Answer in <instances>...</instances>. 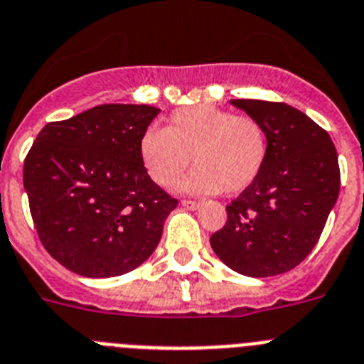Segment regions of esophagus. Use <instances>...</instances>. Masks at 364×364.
I'll use <instances>...</instances> for the list:
<instances>
[{
    "label": "esophagus",
    "mask_w": 364,
    "mask_h": 364,
    "mask_svg": "<svg viewBox=\"0 0 364 364\" xmlns=\"http://www.w3.org/2000/svg\"><path fill=\"white\" fill-rule=\"evenodd\" d=\"M181 205L185 206V208H188V210H196V208H199V206H201V201H192V199H183Z\"/></svg>",
    "instance_id": "34e87169"
}]
</instances>
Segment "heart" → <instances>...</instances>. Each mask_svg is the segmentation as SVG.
Here are the masks:
<instances>
[{"label":"heart","mask_w":364,"mask_h":364,"mask_svg":"<svg viewBox=\"0 0 364 364\" xmlns=\"http://www.w3.org/2000/svg\"><path fill=\"white\" fill-rule=\"evenodd\" d=\"M268 132L257 117L215 107H190L170 117L168 129L150 127L139 154L146 172L170 186L192 163L185 188L201 194H239L259 178L268 159Z\"/></svg>","instance_id":"1"}]
</instances>
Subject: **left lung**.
I'll return each instance as SVG.
<instances>
[{
	"label": "left lung",
	"instance_id": "obj_1",
	"mask_svg": "<svg viewBox=\"0 0 364 364\" xmlns=\"http://www.w3.org/2000/svg\"><path fill=\"white\" fill-rule=\"evenodd\" d=\"M268 132L259 178L227 205V223L212 234L215 255L248 277L296 268L312 252L341 186L328 132L287 103L232 100Z\"/></svg>",
	"mask_w": 364,
	"mask_h": 364
}]
</instances>
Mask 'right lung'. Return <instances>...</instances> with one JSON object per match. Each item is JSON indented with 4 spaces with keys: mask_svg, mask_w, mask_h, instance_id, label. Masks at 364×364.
Here are the masks:
<instances>
[{
    "mask_svg": "<svg viewBox=\"0 0 364 364\" xmlns=\"http://www.w3.org/2000/svg\"><path fill=\"white\" fill-rule=\"evenodd\" d=\"M159 109L100 105L38 134L23 165L39 241L85 277H114L152 255L178 199L150 179L139 143Z\"/></svg>",
    "mask_w": 364,
    "mask_h": 364,
    "instance_id": "add662e5",
    "label": "right lung"
}]
</instances>
